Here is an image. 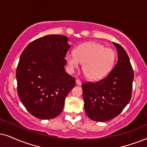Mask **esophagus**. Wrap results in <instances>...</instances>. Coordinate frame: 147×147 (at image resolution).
I'll return each instance as SVG.
<instances>
[{
    "instance_id": "1",
    "label": "esophagus",
    "mask_w": 147,
    "mask_h": 147,
    "mask_svg": "<svg viewBox=\"0 0 147 147\" xmlns=\"http://www.w3.org/2000/svg\"><path fill=\"white\" fill-rule=\"evenodd\" d=\"M76 83H77V85H81V81H80L79 79H76Z\"/></svg>"
}]
</instances>
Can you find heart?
I'll use <instances>...</instances> for the list:
<instances>
[{
	"label": "heart",
	"mask_w": 147,
	"mask_h": 147,
	"mask_svg": "<svg viewBox=\"0 0 147 147\" xmlns=\"http://www.w3.org/2000/svg\"><path fill=\"white\" fill-rule=\"evenodd\" d=\"M116 53L111 48L96 42H85L76 48L75 53L66 54L68 68L73 72L83 63V70L90 80L102 79L111 71L116 60Z\"/></svg>",
	"instance_id": "1"
}]
</instances>
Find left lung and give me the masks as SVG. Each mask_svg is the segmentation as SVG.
<instances>
[{"instance_id": "obj_1", "label": "left lung", "mask_w": 147, "mask_h": 147, "mask_svg": "<svg viewBox=\"0 0 147 147\" xmlns=\"http://www.w3.org/2000/svg\"><path fill=\"white\" fill-rule=\"evenodd\" d=\"M118 60L110 73L96 82L82 84L85 113L96 121H107L116 117L131 98L134 70L126 51L113 42Z\"/></svg>"}]
</instances>
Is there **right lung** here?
<instances>
[{
	"mask_svg": "<svg viewBox=\"0 0 147 147\" xmlns=\"http://www.w3.org/2000/svg\"><path fill=\"white\" fill-rule=\"evenodd\" d=\"M68 37L47 35L31 42L20 55L16 70L18 94L26 110L50 119L63 110L75 79L65 71Z\"/></svg>",
	"mask_w": 147,
	"mask_h": 147,
	"instance_id": "right-lung-1",
	"label": "right lung"
}]
</instances>
